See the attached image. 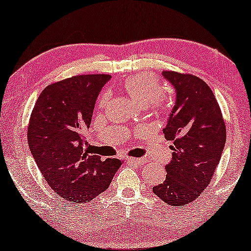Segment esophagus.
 I'll return each instance as SVG.
<instances>
[{
	"label": "esophagus",
	"mask_w": 251,
	"mask_h": 251,
	"mask_svg": "<svg viewBox=\"0 0 251 251\" xmlns=\"http://www.w3.org/2000/svg\"><path fill=\"white\" fill-rule=\"evenodd\" d=\"M126 161L128 163H133L138 165H145L148 163L147 158H126Z\"/></svg>",
	"instance_id": "obj_1"
}]
</instances>
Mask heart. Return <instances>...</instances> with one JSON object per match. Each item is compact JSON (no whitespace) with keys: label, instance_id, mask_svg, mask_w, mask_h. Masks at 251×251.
<instances>
[{"label":"heart","instance_id":"heart-1","mask_svg":"<svg viewBox=\"0 0 251 251\" xmlns=\"http://www.w3.org/2000/svg\"><path fill=\"white\" fill-rule=\"evenodd\" d=\"M123 87L126 93L132 96L141 105L146 106L153 103L158 106H163L166 103L165 100L161 98L164 94V86L155 76L144 73L134 74L123 80ZM109 100V92H103L98 101L99 107L105 106Z\"/></svg>","mask_w":251,"mask_h":251}]
</instances>
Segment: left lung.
I'll list each match as a JSON object with an SVG mask.
<instances>
[{
	"mask_svg": "<svg viewBox=\"0 0 251 251\" xmlns=\"http://www.w3.org/2000/svg\"><path fill=\"white\" fill-rule=\"evenodd\" d=\"M175 88L176 102L169 114L165 138L174 142L166 179L152 187L165 203H191L210 184L221 159L226 130L221 109L209 85L198 76L165 71Z\"/></svg>",
	"mask_w": 251,
	"mask_h": 251,
	"instance_id": "8db88e82",
	"label": "left lung"
}]
</instances>
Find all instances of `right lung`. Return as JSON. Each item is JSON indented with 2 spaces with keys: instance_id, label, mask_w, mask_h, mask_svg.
<instances>
[{
  "instance_id": "add662e5",
  "label": "right lung",
  "mask_w": 251,
  "mask_h": 251,
  "mask_svg": "<svg viewBox=\"0 0 251 251\" xmlns=\"http://www.w3.org/2000/svg\"><path fill=\"white\" fill-rule=\"evenodd\" d=\"M111 78L78 75L50 84L38 98L28 126V144L38 168L56 194L85 203L109 187L123 161L93 155L84 136L96 99Z\"/></svg>"
}]
</instances>
